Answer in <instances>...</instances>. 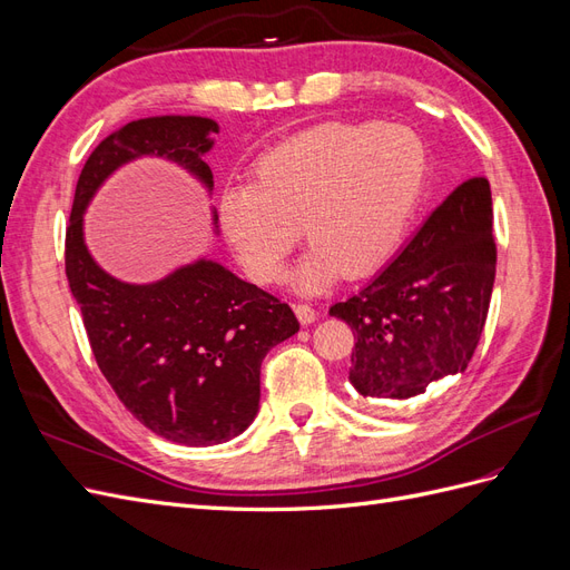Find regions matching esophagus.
<instances>
[{"instance_id": "obj_1", "label": "esophagus", "mask_w": 570, "mask_h": 570, "mask_svg": "<svg viewBox=\"0 0 570 570\" xmlns=\"http://www.w3.org/2000/svg\"><path fill=\"white\" fill-rule=\"evenodd\" d=\"M295 314H297L302 325H312V323L318 321V312H316V308L308 306V304H297L295 306Z\"/></svg>"}]
</instances>
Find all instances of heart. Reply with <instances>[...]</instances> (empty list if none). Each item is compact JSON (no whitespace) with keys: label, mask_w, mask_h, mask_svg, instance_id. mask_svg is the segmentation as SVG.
I'll return each mask as SVG.
<instances>
[{"label":"heart","mask_w":570,"mask_h":570,"mask_svg":"<svg viewBox=\"0 0 570 570\" xmlns=\"http://www.w3.org/2000/svg\"><path fill=\"white\" fill-rule=\"evenodd\" d=\"M425 170V149L409 128L327 120L264 151L247 185L223 187L218 226L258 285L283 278L302 226L312 247L289 285L316 295L344 273L364 278L390 262L421 199Z\"/></svg>","instance_id":"heart-1"}]
</instances>
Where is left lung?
<instances>
[{
    "label": "left lung",
    "instance_id": "left-lung-1",
    "mask_svg": "<svg viewBox=\"0 0 570 570\" xmlns=\"http://www.w3.org/2000/svg\"><path fill=\"white\" fill-rule=\"evenodd\" d=\"M497 247L485 178L461 183L392 262L331 316L350 323V383L364 400H409L469 366L485 327Z\"/></svg>",
    "mask_w": 570,
    "mask_h": 570
}]
</instances>
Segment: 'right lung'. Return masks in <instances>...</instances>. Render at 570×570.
<instances>
[{"instance_id":"right-lung-1","label":"right lung","mask_w":570,"mask_h":570,"mask_svg":"<svg viewBox=\"0 0 570 570\" xmlns=\"http://www.w3.org/2000/svg\"><path fill=\"white\" fill-rule=\"evenodd\" d=\"M218 130L204 116L130 120L90 154L66 230V278L101 373L137 421L187 446L245 433L258 413L262 361L299 323L287 304L206 256L154 283L116 278L85 243V212L118 168L145 157L176 164L212 195L204 157ZM212 226L218 235L214 206Z\"/></svg>"}]
</instances>
